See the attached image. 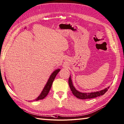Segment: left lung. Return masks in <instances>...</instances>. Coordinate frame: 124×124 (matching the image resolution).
I'll list each match as a JSON object with an SVG mask.
<instances>
[{
    "mask_svg": "<svg viewBox=\"0 0 124 124\" xmlns=\"http://www.w3.org/2000/svg\"><path fill=\"white\" fill-rule=\"evenodd\" d=\"M69 85L70 86V88L72 93L73 94L74 96H76L77 98L80 99H91L96 98L97 97H99L100 96H102L106 92L108 91V89L109 88V87L106 88L103 90H102L99 91L94 92V93H82L80 92L77 91L76 89L73 87L71 77H70L69 79Z\"/></svg>",
    "mask_w": 124,
    "mask_h": 124,
    "instance_id": "left-lung-1",
    "label": "left lung"
}]
</instances>
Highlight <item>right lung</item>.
Wrapping results in <instances>:
<instances>
[{
    "mask_svg": "<svg viewBox=\"0 0 124 124\" xmlns=\"http://www.w3.org/2000/svg\"><path fill=\"white\" fill-rule=\"evenodd\" d=\"M60 71V69H57L53 72V73L51 74L50 78H49L48 81L46 83V85H45V87L43 89V90L41 93L40 94L39 96L37 98L36 100H39L40 99H44V98L46 97V96L48 94L49 91H50V89L51 88L53 82L54 81V79L55 78V77L57 75V74L59 73V72Z\"/></svg>",
    "mask_w": 124,
    "mask_h": 124,
    "instance_id": "add662e5",
    "label": "right lung"
}]
</instances>
